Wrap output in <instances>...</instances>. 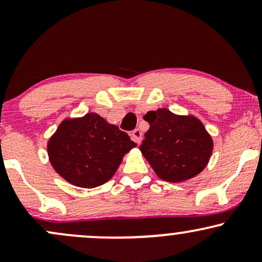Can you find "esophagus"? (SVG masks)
Here are the masks:
<instances>
[{"label":"esophagus","mask_w":262,"mask_h":262,"mask_svg":"<svg viewBox=\"0 0 262 262\" xmlns=\"http://www.w3.org/2000/svg\"><path fill=\"white\" fill-rule=\"evenodd\" d=\"M133 137H134V140L137 141L138 144H139L140 140H141V138H143V133H141L140 129H135V130L133 132Z\"/></svg>","instance_id":"34e87169"}]
</instances>
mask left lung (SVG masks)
I'll return each instance as SVG.
<instances>
[{"label": "left lung", "instance_id": "1", "mask_svg": "<svg viewBox=\"0 0 262 262\" xmlns=\"http://www.w3.org/2000/svg\"><path fill=\"white\" fill-rule=\"evenodd\" d=\"M150 128L140 151L155 173L167 182H183L208 165L213 139L193 114H175L158 108L144 116Z\"/></svg>", "mask_w": 262, "mask_h": 262}]
</instances>
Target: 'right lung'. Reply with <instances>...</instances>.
<instances>
[{
	"label": "right lung",
	"instance_id": "1",
	"mask_svg": "<svg viewBox=\"0 0 262 262\" xmlns=\"http://www.w3.org/2000/svg\"><path fill=\"white\" fill-rule=\"evenodd\" d=\"M137 144L117 125L89 112L66 117L47 144L48 158L65 181L93 188L112 179L119 165Z\"/></svg>",
	"mask_w": 262,
	"mask_h": 262
}]
</instances>
